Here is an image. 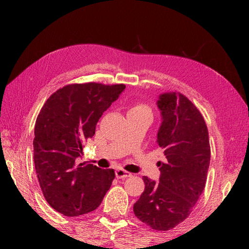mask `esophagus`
Returning a JSON list of instances; mask_svg holds the SVG:
<instances>
[{"label":"esophagus","instance_id":"obj_1","mask_svg":"<svg viewBox=\"0 0 249 249\" xmlns=\"http://www.w3.org/2000/svg\"><path fill=\"white\" fill-rule=\"evenodd\" d=\"M115 176H116V178H122V179H125V178H128V177H130L132 176V174H130V172H128V171H126V170H124V169H116L115 170Z\"/></svg>","mask_w":249,"mask_h":249}]
</instances>
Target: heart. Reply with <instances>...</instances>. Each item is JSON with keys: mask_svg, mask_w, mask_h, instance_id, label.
Here are the masks:
<instances>
[{"mask_svg": "<svg viewBox=\"0 0 249 249\" xmlns=\"http://www.w3.org/2000/svg\"><path fill=\"white\" fill-rule=\"evenodd\" d=\"M142 111H148V108L144 107V105H134V107H132L128 109V113L129 112H142Z\"/></svg>", "mask_w": 249, "mask_h": 249, "instance_id": "heart-1", "label": "heart"}]
</instances>
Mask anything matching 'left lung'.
Wrapping results in <instances>:
<instances>
[{"label": "left lung", "instance_id": "obj_1", "mask_svg": "<svg viewBox=\"0 0 249 249\" xmlns=\"http://www.w3.org/2000/svg\"><path fill=\"white\" fill-rule=\"evenodd\" d=\"M158 182L144 177L145 190L134 213L153 230L168 231L184 221L203 192L210 166L208 127L191 101L177 92L159 94Z\"/></svg>", "mask_w": 249, "mask_h": 249}]
</instances>
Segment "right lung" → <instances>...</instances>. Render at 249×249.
Wrapping results in <instances>:
<instances>
[{"instance_id":"obj_1","label":"right lung","mask_w":249,"mask_h":249,"mask_svg":"<svg viewBox=\"0 0 249 249\" xmlns=\"http://www.w3.org/2000/svg\"><path fill=\"white\" fill-rule=\"evenodd\" d=\"M124 84H70L50 95L36 120L34 162L44 196L66 216L98 209L115 178L113 169L79 163L95 125Z\"/></svg>"}]
</instances>
